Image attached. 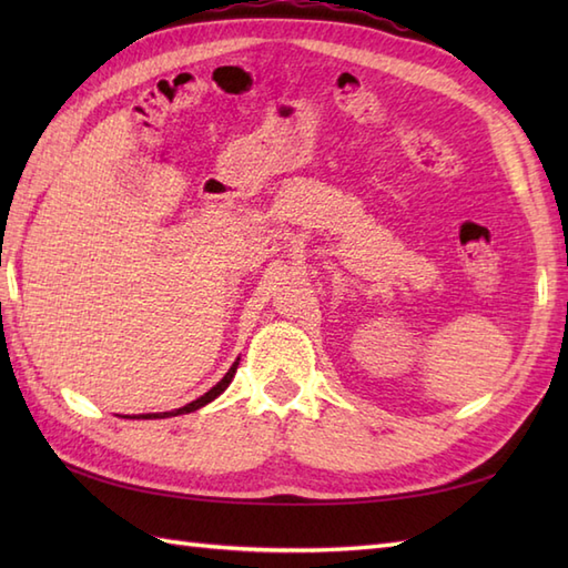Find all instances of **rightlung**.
I'll return each mask as SVG.
<instances>
[{"instance_id": "obj_1", "label": "right lung", "mask_w": 568, "mask_h": 568, "mask_svg": "<svg viewBox=\"0 0 568 568\" xmlns=\"http://www.w3.org/2000/svg\"><path fill=\"white\" fill-rule=\"evenodd\" d=\"M236 368H239V358L234 361L232 364V368L226 371V376L214 385L212 390H207L204 393L202 397H197V400H192V403H187L185 407H180V409H173V413H153V415H141V417H136V419H161V417H175V415H185V413H195V409H200V407H204L207 403H212L216 395H222L226 388H229V383H232V378H234V373H236Z\"/></svg>"}]
</instances>
